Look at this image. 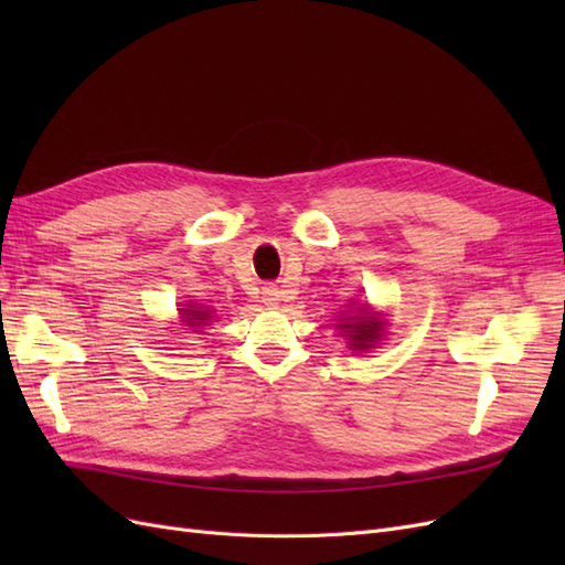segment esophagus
Returning <instances> with one entry per match:
<instances>
[{
    "label": "esophagus",
    "mask_w": 565,
    "mask_h": 565,
    "mask_svg": "<svg viewBox=\"0 0 565 565\" xmlns=\"http://www.w3.org/2000/svg\"><path fill=\"white\" fill-rule=\"evenodd\" d=\"M278 301H280V289L276 285L264 287V303L266 306H278Z\"/></svg>",
    "instance_id": "34e87169"
}]
</instances>
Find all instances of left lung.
Segmentation results:
<instances>
[{
    "mask_svg": "<svg viewBox=\"0 0 565 565\" xmlns=\"http://www.w3.org/2000/svg\"><path fill=\"white\" fill-rule=\"evenodd\" d=\"M347 320H351V324H341V330L349 332L353 349H361V351L370 349L374 341L382 337V324L384 322L380 318L361 313V316H351Z\"/></svg>",
    "mask_w": 565,
    "mask_h": 565,
    "instance_id": "obj_1",
    "label": "left lung"
}]
</instances>
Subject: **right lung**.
Wrapping results in <instances>:
<instances>
[{
    "label": "right lung",
    "instance_id": "1",
    "mask_svg": "<svg viewBox=\"0 0 565 565\" xmlns=\"http://www.w3.org/2000/svg\"><path fill=\"white\" fill-rule=\"evenodd\" d=\"M183 311V318L188 324H193V328H198V324H204L210 318L207 311H198V309H181Z\"/></svg>",
    "mask_w": 565,
    "mask_h": 565
}]
</instances>
